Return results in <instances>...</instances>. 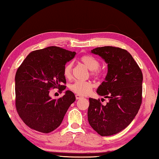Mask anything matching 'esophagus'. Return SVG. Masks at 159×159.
Segmentation results:
<instances>
[{
  "label": "esophagus",
  "mask_w": 159,
  "mask_h": 159,
  "mask_svg": "<svg viewBox=\"0 0 159 159\" xmlns=\"http://www.w3.org/2000/svg\"><path fill=\"white\" fill-rule=\"evenodd\" d=\"M83 98L82 96L78 95V94H76V100H79V99H80V98Z\"/></svg>",
  "instance_id": "esophagus-1"
}]
</instances>
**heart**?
Masks as SVG:
<instances>
[{
	"label": "heart",
	"instance_id": "heart-1",
	"mask_svg": "<svg viewBox=\"0 0 159 159\" xmlns=\"http://www.w3.org/2000/svg\"><path fill=\"white\" fill-rule=\"evenodd\" d=\"M80 62L83 63L89 70L92 71V75L99 77L102 74L98 69L100 63L96 58L91 55H84L80 58ZM72 63H67L63 68V76L66 79L72 77ZM93 87V84L90 81H76L70 85V90L79 96H87L91 93Z\"/></svg>",
	"mask_w": 159,
	"mask_h": 159
}]
</instances>
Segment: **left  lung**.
Wrapping results in <instances>:
<instances>
[{"label":"left lung","mask_w":159,"mask_h":159,"mask_svg":"<svg viewBox=\"0 0 159 159\" xmlns=\"http://www.w3.org/2000/svg\"><path fill=\"white\" fill-rule=\"evenodd\" d=\"M108 64L104 81L97 89L109 99L106 105L90 98L87 117L90 126L101 136H110L126 128L136 116L142 101L143 74L127 50L113 46L91 50Z\"/></svg>","instance_id":"obj_1"}]
</instances>
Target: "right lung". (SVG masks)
<instances>
[{
	"instance_id": "1",
	"label": "right lung",
	"mask_w": 159,
	"mask_h": 159,
	"mask_svg": "<svg viewBox=\"0 0 159 159\" xmlns=\"http://www.w3.org/2000/svg\"><path fill=\"white\" fill-rule=\"evenodd\" d=\"M76 55L57 46L30 52L18 68L15 77L16 107L26 125L37 131L49 133L61 124L70 106L76 100L67 90L58 100L52 99L50 90L66 89L63 68Z\"/></svg>"
}]
</instances>
